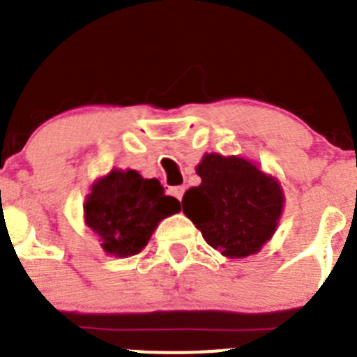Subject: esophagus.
<instances>
[{
	"label": "esophagus",
	"mask_w": 357,
	"mask_h": 357,
	"mask_svg": "<svg viewBox=\"0 0 357 357\" xmlns=\"http://www.w3.org/2000/svg\"><path fill=\"white\" fill-rule=\"evenodd\" d=\"M183 193H185V186H174V188H171V195L176 197L178 200L183 199Z\"/></svg>",
	"instance_id": "34e87169"
}]
</instances>
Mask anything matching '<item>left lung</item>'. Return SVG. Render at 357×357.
I'll list each match as a JSON object with an SVG mask.
<instances>
[{
    "instance_id": "1",
    "label": "left lung",
    "mask_w": 357,
    "mask_h": 357,
    "mask_svg": "<svg viewBox=\"0 0 357 357\" xmlns=\"http://www.w3.org/2000/svg\"><path fill=\"white\" fill-rule=\"evenodd\" d=\"M197 174L202 183L181 200L186 218L225 257L257 254L282 218L285 195L278 179L245 157L221 153H205Z\"/></svg>"
}]
</instances>
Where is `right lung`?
<instances>
[{
    "label": "right lung",
    "instance_id": "right-lung-1",
    "mask_svg": "<svg viewBox=\"0 0 357 357\" xmlns=\"http://www.w3.org/2000/svg\"><path fill=\"white\" fill-rule=\"evenodd\" d=\"M179 211V200L165 195L157 178L145 179L135 169H112L86 195L84 222L105 254L122 259L139 254L158 222Z\"/></svg>",
    "mask_w": 357,
    "mask_h": 357
}]
</instances>
